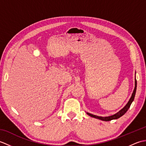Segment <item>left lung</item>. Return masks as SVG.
Masks as SVG:
<instances>
[{"mask_svg":"<svg viewBox=\"0 0 146 146\" xmlns=\"http://www.w3.org/2000/svg\"><path fill=\"white\" fill-rule=\"evenodd\" d=\"M136 88H137V81H136V79L135 78V87H134V91H133V93H132L131 98L129 99V102H127V104L125 105V106L123 108H122V109H121L120 111H118V112L116 113L115 114L112 115H110V116H108V117H100V116L99 117L97 115H93L92 113H90L88 112H86V113H87V115H88L89 116L95 118V119H100V120H103V121H110L111 120L119 119V118L123 115H124L127 112V111L129 108H130V106H131V105L132 103V102L134 101L135 95Z\"/></svg>","mask_w":146,"mask_h":146,"instance_id":"obj_1","label":"left lung"}]
</instances>
